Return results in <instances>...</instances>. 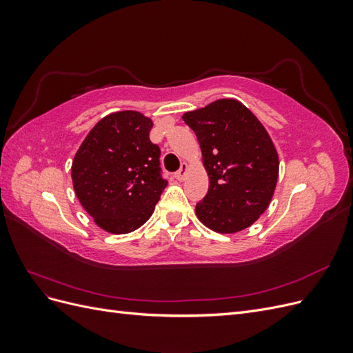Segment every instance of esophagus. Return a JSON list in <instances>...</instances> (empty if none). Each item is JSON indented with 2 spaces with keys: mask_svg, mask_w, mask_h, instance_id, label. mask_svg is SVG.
I'll return each instance as SVG.
<instances>
[{
  "mask_svg": "<svg viewBox=\"0 0 353 353\" xmlns=\"http://www.w3.org/2000/svg\"><path fill=\"white\" fill-rule=\"evenodd\" d=\"M187 170H188L187 163H183V165H181V169L175 172V178L176 179H184L185 175H187Z\"/></svg>",
  "mask_w": 353,
  "mask_h": 353,
  "instance_id": "obj_1",
  "label": "esophagus"
}]
</instances>
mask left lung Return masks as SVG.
I'll return each mask as SVG.
<instances>
[{
  "instance_id": "8db88e82",
  "label": "left lung",
  "mask_w": 353,
  "mask_h": 353,
  "mask_svg": "<svg viewBox=\"0 0 353 353\" xmlns=\"http://www.w3.org/2000/svg\"><path fill=\"white\" fill-rule=\"evenodd\" d=\"M209 175L208 194L196 205L200 222L221 234L250 227L268 208L279 179V154L263 125L244 104L216 100L187 112Z\"/></svg>"
}]
</instances>
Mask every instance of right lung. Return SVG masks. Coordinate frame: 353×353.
<instances>
[{"label": "right lung", "mask_w": 353, "mask_h": 353, "mask_svg": "<svg viewBox=\"0 0 353 353\" xmlns=\"http://www.w3.org/2000/svg\"><path fill=\"white\" fill-rule=\"evenodd\" d=\"M152 128V119L140 112L110 113L92 128L74 154V193L104 231L126 234L140 228L168 185L160 169V148L148 137Z\"/></svg>", "instance_id": "obj_1"}]
</instances>
